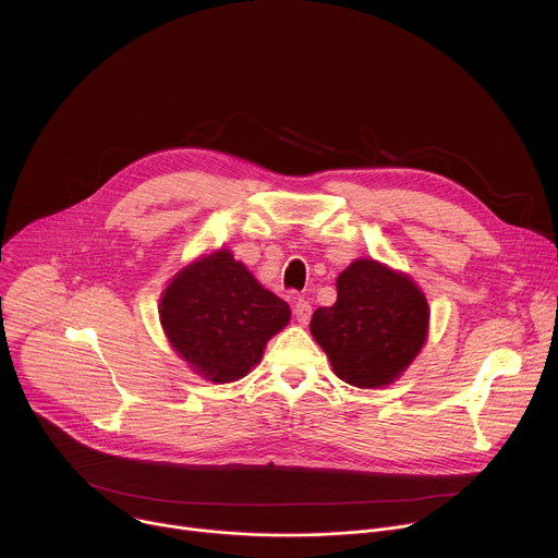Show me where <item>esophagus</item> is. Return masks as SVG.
Instances as JSON below:
<instances>
[{
	"label": "esophagus",
	"mask_w": 558,
	"mask_h": 558,
	"mask_svg": "<svg viewBox=\"0 0 558 558\" xmlns=\"http://www.w3.org/2000/svg\"><path fill=\"white\" fill-rule=\"evenodd\" d=\"M293 315L300 325H306L311 320V302L306 298H298L293 302Z\"/></svg>",
	"instance_id": "1"
}]
</instances>
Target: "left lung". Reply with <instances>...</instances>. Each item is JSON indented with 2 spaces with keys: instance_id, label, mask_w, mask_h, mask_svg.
Segmentation results:
<instances>
[{
  "instance_id": "8db88e82",
  "label": "left lung",
  "mask_w": 558,
  "mask_h": 558,
  "mask_svg": "<svg viewBox=\"0 0 558 558\" xmlns=\"http://www.w3.org/2000/svg\"><path fill=\"white\" fill-rule=\"evenodd\" d=\"M428 304L415 282L375 260H355L338 276L333 306L315 308L311 333L340 379L360 388L390 384L420 353Z\"/></svg>"
}]
</instances>
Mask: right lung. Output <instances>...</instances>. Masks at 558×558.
Here are the masks:
<instances>
[{"label":"right lung","instance_id":"1","mask_svg":"<svg viewBox=\"0 0 558 558\" xmlns=\"http://www.w3.org/2000/svg\"><path fill=\"white\" fill-rule=\"evenodd\" d=\"M161 323L181 357L211 381L247 375L289 323V304L267 291L227 250L183 269L166 289Z\"/></svg>","mask_w":558,"mask_h":558}]
</instances>
